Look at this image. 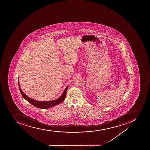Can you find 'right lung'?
Instances as JSON below:
<instances>
[{
  "label": "right lung",
  "instance_id": "obj_1",
  "mask_svg": "<svg viewBox=\"0 0 150 150\" xmlns=\"http://www.w3.org/2000/svg\"><path fill=\"white\" fill-rule=\"evenodd\" d=\"M18 85H19L20 92L23 96V97L26 100L28 101V102H29L32 105H33V106L41 109L50 108L56 106L57 105H59V103L63 102V101H64L65 97H66L67 91L68 90V87H69V86H67V87L66 88L64 92L62 93V94H61V96L57 99L50 101H39L32 99L31 98H29L23 92V91L20 87L19 81H18Z\"/></svg>",
  "mask_w": 150,
  "mask_h": 150
}]
</instances>
